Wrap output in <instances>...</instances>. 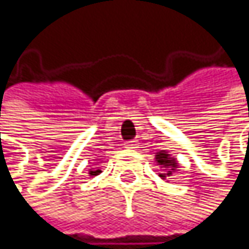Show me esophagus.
Here are the masks:
<instances>
[{"mask_svg":"<svg viewBox=\"0 0 249 249\" xmlns=\"http://www.w3.org/2000/svg\"><path fill=\"white\" fill-rule=\"evenodd\" d=\"M136 146H137V140H128V142H125V148L133 149V148H136Z\"/></svg>","mask_w":249,"mask_h":249,"instance_id":"1","label":"esophagus"}]
</instances>
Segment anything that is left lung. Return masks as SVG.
I'll return each mask as SVG.
<instances>
[{
	"instance_id": "obj_1",
	"label": "left lung",
	"mask_w": 249,
	"mask_h": 249,
	"mask_svg": "<svg viewBox=\"0 0 249 249\" xmlns=\"http://www.w3.org/2000/svg\"><path fill=\"white\" fill-rule=\"evenodd\" d=\"M155 158H157V162H158V164H160L161 167H164V169H166V173H160V176H161L162 179H166L167 176H172V172H175V169L178 167L176 160L170 158V155H169L167 152H164V151L158 152V154L155 155Z\"/></svg>"
}]
</instances>
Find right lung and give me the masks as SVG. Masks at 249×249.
<instances>
[{
	"mask_svg": "<svg viewBox=\"0 0 249 249\" xmlns=\"http://www.w3.org/2000/svg\"><path fill=\"white\" fill-rule=\"evenodd\" d=\"M98 173H101V170H91V172H89L91 176H97Z\"/></svg>",
	"mask_w": 249,
	"mask_h": 249,
	"instance_id": "add662e5",
	"label": "right lung"
}]
</instances>
